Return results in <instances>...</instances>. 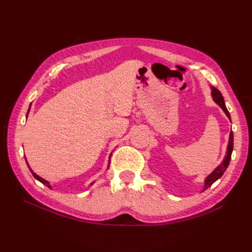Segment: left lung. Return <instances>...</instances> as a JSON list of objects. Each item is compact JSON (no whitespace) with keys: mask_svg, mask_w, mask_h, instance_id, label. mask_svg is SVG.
<instances>
[{"mask_svg":"<svg viewBox=\"0 0 252 252\" xmlns=\"http://www.w3.org/2000/svg\"><path fill=\"white\" fill-rule=\"evenodd\" d=\"M211 89H212L211 94H212V97H213V101H215L220 106V107L223 109V111L226 113V116L229 118V120H230V114H229V112H228V110L226 108L225 102H224V97H223L222 94L220 93V90H218L215 87H212ZM232 149H233V133L231 131L230 135H229V142H228L227 154H226V157L224 158V161H223L222 164H220L217 167V168L215 169V171H213L211 174L208 175L207 179L205 180V189L209 188L213 184V183H215L217 180H219L220 177H222L223 173L227 169L228 165H229L230 158H231V154H232Z\"/></svg>","mask_w":252,"mask_h":252,"instance_id":"1","label":"left lung"}]
</instances>
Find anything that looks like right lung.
Segmentation results:
<instances>
[{
	"label": "right lung",
	"mask_w": 252,
	"mask_h": 252,
	"mask_svg": "<svg viewBox=\"0 0 252 252\" xmlns=\"http://www.w3.org/2000/svg\"><path fill=\"white\" fill-rule=\"evenodd\" d=\"M28 111H29V110H28ZM109 161H110V159H109ZM27 165H28V164H27ZM28 167H29V166H28ZM29 169H30V167H29ZM30 171H32V175H33V177H34V178H35V179H36L37 181H40L41 183H43V184H45V185H46L47 187H49V188H50V185H49V183H48L47 181H45L44 179L40 178V177H39V175H37V174H35V173H34V172H33V171H32V169H30Z\"/></svg>",
	"instance_id": "obj_1"
}]
</instances>
